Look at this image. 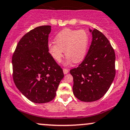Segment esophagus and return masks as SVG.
Masks as SVG:
<instances>
[{"label":"esophagus","mask_w":130,"mask_h":130,"mask_svg":"<svg viewBox=\"0 0 130 130\" xmlns=\"http://www.w3.org/2000/svg\"><path fill=\"white\" fill-rule=\"evenodd\" d=\"M63 73L65 74H66L68 73V71H69V70L66 69V68H63Z\"/></svg>","instance_id":"34e87169"}]
</instances>
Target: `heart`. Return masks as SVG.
I'll return each instance as SVG.
<instances>
[{"label":"heart","mask_w":130,"mask_h":130,"mask_svg":"<svg viewBox=\"0 0 130 130\" xmlns=\"http://www.w3.org/2000/svg\"><path fill=\"white\" fill-rule=\"evenodd\" d=\"M89 40V34L84 29H63L55 37V43L48 44L49 53L56 62H60L65 51L66 65L73 62L79 63L86 56Z\"/></svg>","instance_id":"1"}]
</instances>
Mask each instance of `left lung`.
<instances>
[{"mask_svg": "<svg viewBox=\"0 0 130 130\" xmlns=\"http://www.w3.org/2000/svg\"><path fill=\"white\" fill-rule=\"evenodd\" d=\"M92 41L86 57L70 71L73 77V91L77 99L92 102L108 92L116 75V55L108 38L97 29H90Z\"/></svg>", "mask_w": 130, "mask_h": 130, "instance_id": "obj_1", "label": "left lung"}]
</instances>
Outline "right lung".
<instances>
[{"label":"right lung","mask_w":130,"mask_h":130,"mask_svg":"<svg viewBox=\"0 0 130 130\" xmlns=\"http://www.w3.org/2000/svg\"><path fill=\"white\" fill-rule=\"evenodd\" d=\"M50 26L31 30L19 40L12 57L13 78L16 87L35 103L55 98L63 70L48 51Z\"/></svg>","instance_id":"right-lung-1"}]
</instances>
